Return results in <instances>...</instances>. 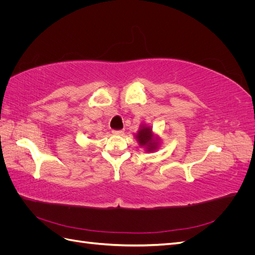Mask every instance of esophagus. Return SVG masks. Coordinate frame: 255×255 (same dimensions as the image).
<instances>
[{
	"label": "esophagus",
	"instance_id": "obj_1",
	"mask_svg": "<svg viewBox=\"0 0 255 255\" xmlns=\"http://www.w3.org/2000/svg\"><path fill=\"white\" fill-rule=\"evenodd\" d=\"M113 133H114L115 135H122V134H123V130H122V129H114Z\"/></svg>",
	"mask_w": 255,
	"mask_h": 255
}]
</instances>
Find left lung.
<instances>
[{
	"label": "left lung",
	"mask_w": 255,
	"mask_h": 255,
	"mask_svg": "<svg viewBox=\"0 0 255 255\" xmlns=\"http://www.w3.org/2000/svg\"><path fill=\"white\" fill-rule=\"evenodd\" d=\"M152 133L150 128H142L137 134V140L139 141L140 145H146L149 146L148 151H152L156 148V142L152 139Z\"/></svg>",
	"instance_id": "8db88e82"
}]
</instances>
